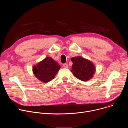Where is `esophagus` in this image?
I'll list each match as a JSON object with an SVG mask.
<instances>
[{
    "label": "esophagus",
    "mask_w": 128,
    "mask_h": 128,
    "mask_svg": "<svg viewBox=\"0 0 128 128\" xmlns=\"http://www.w3.org/2000/svg\"><path fill=\"white\" fill-rule=\"evenodd\" d=\"M63 66L64 68H68V65L67 63H65L63 64Z\"/></svg>",
    "instance_id": "1"
}]
</instances>
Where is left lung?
<instances>
[{
    "label": "left lung",
    "mask_w": 128,
    "mask_h": 128,
    "mask_svg": "<svg viewBox=\"0 0 128 128\" xmlns=\"http://www.w3.org/2000/svg\"><path fill=\"white\" fill-rule=\"evenodd\" d=\"M71 60L73 63L71 71L76 78L87 82L93 76L95 67L90 61L81 57H73Z\"/></svg>",
    "instance_id": "1"
}]
</instances>
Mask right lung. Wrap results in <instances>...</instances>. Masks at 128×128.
Wrapping results in <instances>:
<instances>
[{
    "label": "right lung",
    "instance_id": "obj_1",
    "mask_svg": "<svg viewBox=\"0 0 128 128\" xmlns=\"http://www.w3.org/2000/svg\"><path fill=\"white\" fill-rule=\"evenodd\" d=\"M60 65L50 57H46L33 67L35 76L43 82H47L54 78Z\"/></svg>",
    "mask_w": 128,
    "mask_h": 128
}]
</instances>
